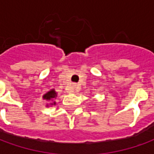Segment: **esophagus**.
Here are the masks:
<instances>
[{
    "mask_svg": "<svg viewBox=\"0 0 154 154\" xmlns=\"http://www.w3.org/2000/svg\"><path fill=\"white\" fill-rule=\"evenodd\" d=\"M76 87H77V85H73V88L74 89H75V88H76ZM74 89L72 91H74Z\"/></svg>",
    "mask_w": 154,
    "mask_h": 154,
    "instance_id": "34e87169",
    "label": "esophagus"
}]
</instances>
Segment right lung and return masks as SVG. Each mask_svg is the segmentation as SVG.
<instances>
[{
	"label": "right lung",
	"instance_id": "1",
	"mask_svg": "<svg viewBox=\"0 0 154 154\" xmlns=\"http://www.w3.org/2000/svg\"><path fill=\"white\" fill-rule=\"evenodd\" d=\"M57 97V92L54 91V89H52V90H50L49 91H48L47 93L44 94V96H43V98H44V100H53V99H54V98H56ZM55 101H54V102H52V103H50L49 105H55Z\"/></svg>",
	"mask_w": 154,
	"mask_h": 154
}]
</instances>
